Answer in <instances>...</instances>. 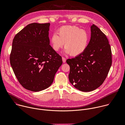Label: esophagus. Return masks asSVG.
Instances as JSON below:
<instances>
[{
    "instance_id": "1",
    "label": "esophagus",
    "mask_w": 125,
    "mask_h": 125,
    "mask_svg": "<svg viewBox=\"0 0 125 125\" xmlns=\"http://www.w3.org/2000/svg\"><path fill=\"white\" fill-rule=\"evenodd\" d=\"M62 58L63 62V63H65V62H66V59H65V58H64V57H62Z\"/></svg>"
}]
</instances>
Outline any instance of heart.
<instances>
[{"label": "heart", "instance_id": "heart-1", "mask_svg": "<svg viewBox=\"0 0 125 125\" xmlns=\"http://www.w3.org/2000/svg\"><path fill=\"white\" fill-rule=\"evenodd\" d=\"M58 34H52L50 39L52 49L58 51L64 44V52L72 56H78L85 51L89 42L88 33L75 26H65L60 28Z\"/></svg>", "mask_w": 125, "mask_h": 125}]
</instances>
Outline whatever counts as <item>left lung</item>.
Listing matches in <instances>:
<instances>
[{"label": "left lung", "mask_w": 125, "mask_h": 125, "mask_svg": "<svg viewBox=\"0 0 125 125\" xmlns=\"http://www.w3.org/2000/svg\"><path fill=\"white\" fill-rule=\"evenodd\" d=\"M90 42L85 51L67 60L70 66L69 79L79 91L95 90L104 82L112 65L110 45L105 34L95 25L91 27Z\"/></svg>", "instance_id": "8db88e82"}]
</instances>
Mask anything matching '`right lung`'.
Wrapping results in <instances>:
<instances>
[{
    "instance_id": "right-lung-1",
    "label": "right lung",
    "mask_w": 125,
    "mask_h": 125,
    "mask_svg": "<svg viewBox=\"0 0 125 125\" xmlns=\"http://www.w3.org/2000/svg\"><path fill=\"white\" fill-rule=\"evenodd\" d=\"M50 25L29 24L13 40L11 66L20 83L32 92L41 91L50 86L62 64L61 56L49 44Z\"/></svg>"
}]
</instances>
